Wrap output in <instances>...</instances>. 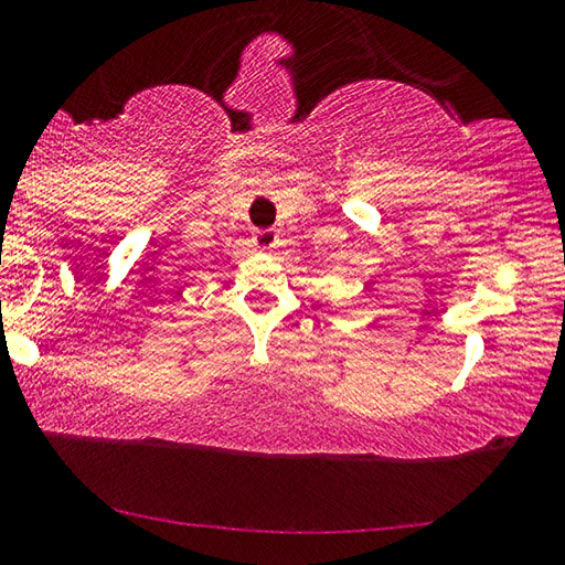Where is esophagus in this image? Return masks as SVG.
Returning <instances> with one entry per match:
<instances>
[{
	"label": "esophagus",
	"mask_w": 565,
	"mask_h": 565,
	"mask_svg": "<svg viewBox=\"0 0 565 565\" xmlns=\"http://www.w3.org/2000/svg\"><path fill=\"white\" fill-rule=\"evenodd\" d=\"M277 243H280V235H277L275 231H270V227H267V231H257L255 233V245L260 247V250H273Z\"/></svg>",
	"instance_id": "34e87169"
}]
</instances>
